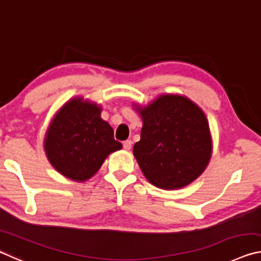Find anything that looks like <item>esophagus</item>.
<instances>
[{
	"instance_id": "1",
	"label": "esophagus",
	"mask_w": 261,
	"mask_h": 261,
	"mask_svg": "<svg viewBox=\"0 0 261 261\" xmlns=\"http://www.w3.org/2000/svg\"><path fill=\"white\" fill-rule=\"evenodd\" d=\"M132 146V141L131 140H125L124 143H123V148L125 149V151H130Z\"/></svg>"
}]
</instances>
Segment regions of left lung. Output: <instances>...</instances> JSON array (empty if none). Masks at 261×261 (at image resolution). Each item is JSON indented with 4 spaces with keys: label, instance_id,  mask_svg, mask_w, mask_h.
I'll use <instances>...</instances> for the list:
<instances>
[{
    "label": "left lung",
    "instance_id": "left-lung-1",
    "mask_svg": "<svg viewBox=\"0 0 261 261\" xmlns=\"http://www.w3.org/2000/svg\"><path fill=\"white\" fill-rule=\"evenodd\" d=\"M143 120L134 155L145 177L163 190L180 189L199 177L212 154L210 125L202 110L177 94L135 105Z\"/></svg>",
    "mask_w": 261,
    "mask_h": 261
}]
</instances>
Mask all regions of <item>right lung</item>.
<instances>
[{
  "instance_id": "add662e5",
  "label": "right lung",
  "mask_w": 261,
  "mask_h": 261,
  "mask_svg": "<svg viewBox=\"0 0 261 261\" xmlns=\"http://www.w3.org/2000/svg\"><path fill=\"white\" fill-rule=\"evenodd\" d=\"M51 166L76 182L91 178L110 153L122 148L114 131L101 118V107L83 98L69 100L53 118L45 137Z\"/></svg>"
}]
</instances>
